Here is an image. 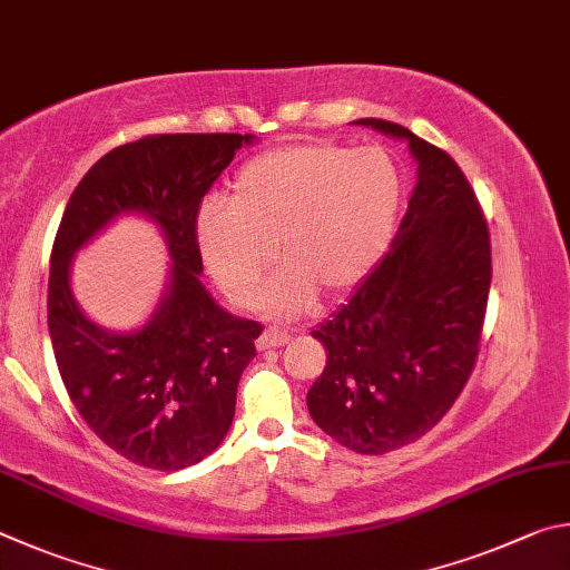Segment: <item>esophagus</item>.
<instances>
[{"label": "esophagus", "instance_id": "obj_1", "mask_svg": "<svg viewBox=\"0 0 570 570\" xmlns=\"http://www.w3.org/2000/svg\"><path fill=\"white\" fill-rule=\"evenodd\" d=\"M291 343V335L285 331H275V327H267L263 331V335L257 337V351H269V347H279V345H287Z\"/></svg>", "mask_w": 570, "mask_h": 570}]
</instances>
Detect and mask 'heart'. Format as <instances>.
<instances>
[{
  "instance_id": "heart-1",
  "label": "heart",
  "mask_w": 570,
  "mask_h": 570,
  "mask_svg": "<svg viewBox=\"0 0 570 570\" xmlns=\"http://www.w3.org/2000/svg\"><path fill=\"white\" fill-rule=\"evenodd\" d=\"M401 175L381 147L287 142L237 169L229 199L197 209L195 237L209 273L237 305L263 301L269 267H285L265 295V311L291 321L317 295L345 301L391 243Z\"/></svg>"
}]
</instances>
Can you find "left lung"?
Masks as SVG:
<instances>
[{
	"label": "left lung",
	"mask_w": 570,
	"mask_h": 570,
	"mask_svg": "<svg viewBox=\"0 0 570 570\" xmlns=\"http://www.w3.org/2000/svg\"><path fill=\"white\" fill-rule=\"evenodd\" d=\"M353 125L407 142L417 183L391 249L313 331L327 363L307 391V411L333 441L383 455L431 431L471 377L491 291V237L451 155L385 119Z\"/></svg>",
	"instance_id": "left-lung-1"
}]
</instances>
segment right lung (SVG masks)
Masks as SVG:
<instances>
[{"mask_svg": "<svg viewBox=\"0 0 570 570\" xmlns=\"http://www.w3.org/2000/svg\"><path fill=\"white\" fill-rule=\"evenodd\" d=\"M255 135H153L89 167L49 259L47 323L62 383L97 438L137 465L179 471L225 441L237 383L263 325L219 307L203 285L195 217L209 185ZM149 218L170 263L166 291L132 332L95 324L71 293V263L117 216Z\"/></svg>", "mask_w": 570, "mask_h": 570, "instance_id": "1", "label": "right lung"}]
</instances>
